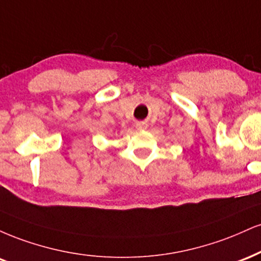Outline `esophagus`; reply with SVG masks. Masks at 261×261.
<instances>
[{
	"label": "esophagus",
	"mask_w": 261,
	"mask_h": 261,
	"mask_svg": "<svg viewBox=\"0 0 261 261\" xmlns=\"http://www.w3.org/2000/svg\"><path fill=\"white\" fill-rule=\"evenodd\" d=\"M136 127H137V129H145L148 125H146V123H144V122H139V123L136 124Z\"/></svg>",
	"instance_id": "34e87169"
}]
</instances>
